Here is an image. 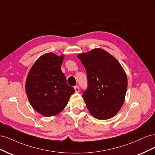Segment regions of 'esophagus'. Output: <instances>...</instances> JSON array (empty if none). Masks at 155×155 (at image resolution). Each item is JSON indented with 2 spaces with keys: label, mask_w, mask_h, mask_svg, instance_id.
<instances>
[{
  "label": "esophagus",
  "mask_w": 155,
  "mask_h": 155,
  "mask_svg": "<svg viewBox=\"0 0 155 155\" xmlns=\"http://www.w3.org/2000/svg\"><path fill=\"white\" fill-rule=\"evenodd\" d=\"M74 89H75V91H76V92H78L79 91V87L78 85L75 86Z\"/></svg>",
  "instance_id": "34e87169"
}]
</instances>
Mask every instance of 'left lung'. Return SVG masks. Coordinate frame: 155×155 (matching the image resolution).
Returning a JSON list of instances; mask_svg holds the SVG:
<instances>
[{
  "label": "left lung",
  "mask_w": 155,
  "mask_h": 155,
  "mask_svg": "<svg viewBox=\"0 0 155 155\" xmlns=\"http://www.w3.org/2000/svg\"><path fill=\"white\" fill-rule=\"evenodd\" d=\"M85 67L87 88L82 97L94 118L113 117L123 105L127 78L120 63L107 51L96 48L78 55Z\"/></svg>",
  "instance_id": "obj_1"
}]
</instances>
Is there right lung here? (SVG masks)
Masks as SVG:
<instances>
[{
	"mask_svg": "<svg viewBox=\"0 0 155 155\" xmlns=\"http://www.w3.org/2000/svg\"><path fill=\"white\" fill-rule=\"evenodd\" d=\"M63 57L53 53L43 55L27 76L26 92L30 104L45 116H54L63 110L75 92L67 85L66 76L61 69Z\"/></svg>",
	"mask_w": 155,
	"mask_h": 155,
	"instance_id": "obj_1",
	"label": "right lung"
}]
</instances>
